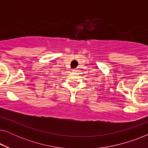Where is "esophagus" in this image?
I'll return each instance as SVG.
<instances>
[{
	"mask_svg": "<svg viewBox=\"0 0 148 148\" xmlns=\"http://www.w3.org/2000/svg\"><path fill=\"white\" fill-rule=\"evenodd\" d=\"M72 71H73V72H74V73L77 72V69H73Z\"/></svg>",
	"mask_w": 148,
	"mask_h": 148,
	"instance_id": "1",
	"label": "esophagus"
}]
</instances>
